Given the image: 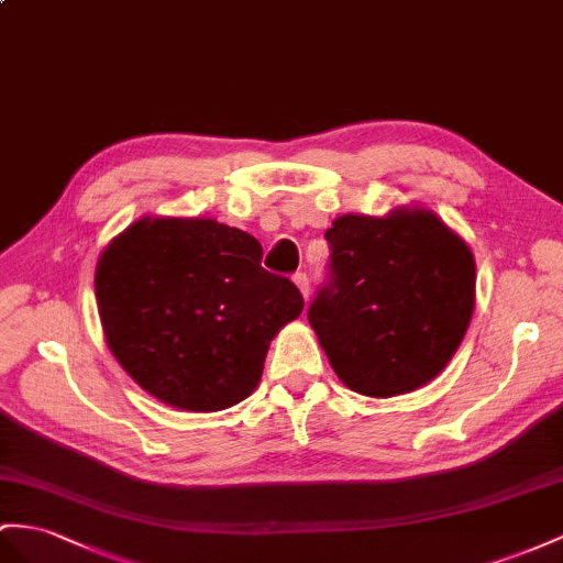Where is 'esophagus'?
Masks as SVG:
<instances>
[{
	"label": "esophagus",
	"instance_id": "esophagus-1",
	"mask_svg": "<svg viewBox=\"0 0 563 563\" xmlns=\"http://www.w3.org/2000/svg\"><path fill=\"white\" fill-rule=\"evenodd\" d=\"M295 285L299 287V292H301V297H305L307 301H309V276L307 273H295Z\"/></svg>",
	"mask_w": 563,
	"mask_h": 563
}]
</instances>
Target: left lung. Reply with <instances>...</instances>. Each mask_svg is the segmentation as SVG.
Returning a JSON list of instances; mask_svg holds the SVG:
<instances>
[{
    "instance_id": "1",
    "label": "left lung",
    "mask_w": 563,
    "mask_h": 563,
    "mask_svg": "<svg viewBox=\"0 0 563 563\" xmlns=\"http://www.w3.org/2000/svg\"><path fill=\"white\" fill-rule=\"evenodd\" d=\"M325 240L328 280L307 316L338 378L366 397L430 383L473 316L468 244L432 211L407 207L340 216Z\"/></svg>"
}]
</instances>
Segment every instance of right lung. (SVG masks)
<instances>
[{
	"label": "right lung",
	"instance_id": "obj_1",
	"mask_svg": "<svg viewBox=\"0 0 563 563\" xmlns=\"http://www.w3.org/2000/svg\"><path fill=\"white\" fill-rule=\"evenodd\" d=\"M262 244L213 219H144L97 262L109 350L142 390L185 411H221L254 393L271 340L305 299L262 268Z\"/></svg>",
	"mask_w": 563,
	"mask_h": 563
}]
</instances>
